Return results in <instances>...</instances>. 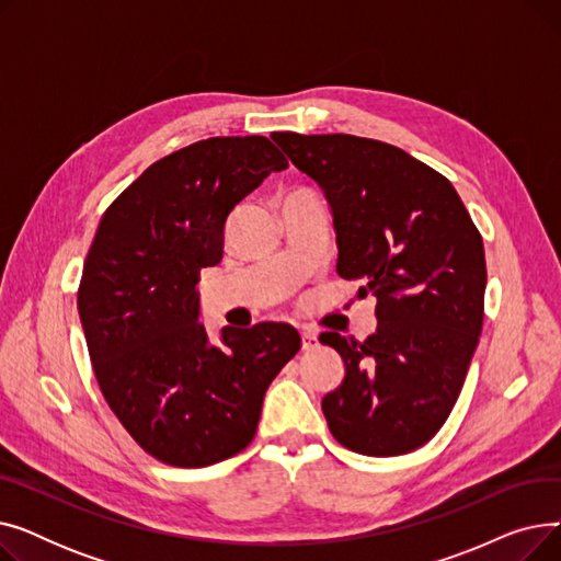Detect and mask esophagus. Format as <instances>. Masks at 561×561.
<instances>
[{
  "instance_id": "34e87169",
  "label": "esophagus",
  "mask_w": 561,
  "mask_h": 561,
  "mask_svg": "<svg viewBox=\"0 0 561 561\" xmlns=\"http://www.w3.org/2000/svg\"><path fill=\"white\" fill-rule=\"evenodd\" d=\"M300 336H302V350L305 352H311V350L318 347V336L311 330H302Z\"/></svg>"
}]
</instances>
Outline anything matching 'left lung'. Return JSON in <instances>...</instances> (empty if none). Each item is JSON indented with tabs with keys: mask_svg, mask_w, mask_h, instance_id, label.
Segmentation results:
<instances>
[{
	"mask_svg": "<svg viewBox=\"0 0 561 561\" xmlns=\"http://www.w3.org/2000/svg\"><path fill=\"white\" fill-rule=\"evenodd\" d=\"M273 140L330 202L336 273L377 298L366 341L320 334L345 364L322 398L330 432L370 457L416 450L450 416L482 334V236L446 176L400 147L350 134Z\"/></svg>",
	"mask_w": 561,
	"mask_h": 561,
	"instance_id": "1",
	"label": "left lung"
}]
</instances>
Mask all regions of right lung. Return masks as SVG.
Returning <instances> with one entry per match:
<instances>
[{
    "label": "right lung",
    "mask_w": 561,
    "mask_h": 561,
    "mask_svg": "<svg viewBox=\"0 0 561 561\" xmlns=\"http://www.w3.org/2000/svg\"><path fill=\"white\" fill-rule=\"evenodd\" d=\"M288 161L265 136H216L147 168L104 211L77 307L98 385L136 444L199 468L241 453L263 396L300 350L286 322H199V271L220 263L231 209Z\"/></svg>",
    "instance_id": "obj_1"
}]
</instances>
